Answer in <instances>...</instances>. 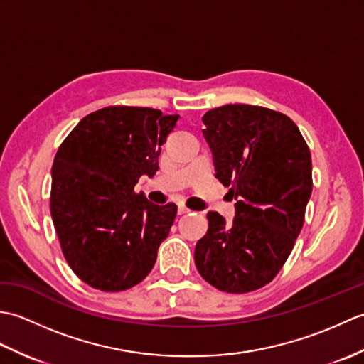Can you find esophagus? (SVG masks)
Returning a JSON list of instances; mask_svg holds the SVG:
<instances>
[{
    "label": "esophagus",
    "mask_w": 364,
    "mask_h": 364,
    "mask_svg": "<svg viewBox=\"0 0 364 364\" xmlns=\"http://www.w3.org/2000/svg\"><path fill=\"white\" fill-rule=\"evenodd\" d=\"M188 213H191V210L188 206H184V205H178V214H188Z\"/></svg>",
    "instance_id": "1"
}]
</instances>
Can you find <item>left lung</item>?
<instances>
[{
	"instance_id": "8db88e82",
	"label": "left lung",
	"mask_w": 364,
	"mask_h": 364,
	"mask_svg": "<svg viewBox=\"0 0 364 364\" xmlns=\"http://www.w3.org/2000/svg\"><path fill=\"white\" fill-rule=\"evenodd\" d=\"M202 120L215 176L237 203L231 223L208 213L196 266L219 291L259 289L280 272L304 227L313 189L310 149L296 123L269 107L225 105Z\"/></svg>"
}]
</instances>
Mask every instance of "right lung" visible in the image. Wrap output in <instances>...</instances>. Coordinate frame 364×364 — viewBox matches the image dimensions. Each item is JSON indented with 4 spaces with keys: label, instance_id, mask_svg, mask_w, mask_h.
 I'll list each match as a JSON object with an SVG mask.
<instances>
[{
    "label": "right lung",
    "instance_id": "add662e5",
    "mask_svg": "<svg viewBox=\"0 0 364 364\" xmlns=\"http://www.w3.org/2000/svg\"><path fill=\"white\" fill-rule=\"evenodd\" d=\"M180 115L107 106L76 125L54 156L50 211L76 277L105 292L133 288L150 274L176 205H153L134 186L159 168L161 145Z\"/></svg>",
    "mask_w": 364,
    "mask_h": 364
}]
</instances>
